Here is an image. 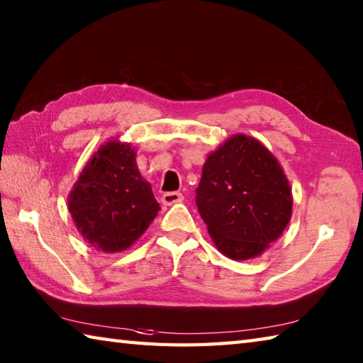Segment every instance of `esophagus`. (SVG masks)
I'll list each match as a JSON object with an SVG mask.
<instances>
[{"label": "esophagus", "mask_w": 363, "mask_h": 363, "mask_svg": "<svg viewBox=\"0 0 363 363\" xmlns=\"http://www.w3.org/2000/svg\"><path fill=\"white\" fill-rule=\"evenodd\" d=\"M183 201V196L180 193H164L161 196V202L164 205H174Z\"/></svg>", "instance_id": "obj_1"}]
</instances>
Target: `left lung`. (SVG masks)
Wrapping results in <instances>:
<instances>
[{
	"mask_svg": "<svg viewBox=\"0 0 363 363\" xmlns=\"http://www.w3.org/2000/svg\"><path fill=\"white\" fill-rule=\"evenodd\" d=\"M196 203L218 251L232 261L261 256L292 216V191L281 164L262 142L234 134L202 167Z\"/></svg>",
	"mask_w": 363,
	"mask_h": 363,
	"instance_id": "obj_1",
	"label": "left lung"
}]
</instances>
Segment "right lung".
Instances as JSON below:
<instances>
[{
	"label": "right lung",
	"mask_w": 363,
	"mask_h": 363,
	"mask_svg": "<svg viewBox=\"0 0 363 363\" xmlns=\"http://www.w3.org/2000/svg\"><path fill=\"white\" fill-rule=\"evenodd\" d=\"M135 156L131 143L108 139L91 155L67 196L75 228L98 251L128 250L161 210Z\"/></svg>",
	"instance_id": "obj_1"
}]
</instances>
